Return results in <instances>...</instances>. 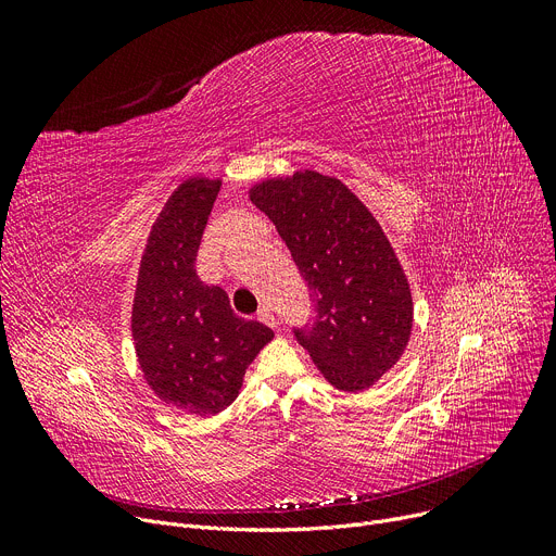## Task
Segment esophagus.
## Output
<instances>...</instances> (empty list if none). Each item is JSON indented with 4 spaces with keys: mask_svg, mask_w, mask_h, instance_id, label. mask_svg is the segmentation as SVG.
Returning <instances> with one entry per match:
<instances>
[{
    "mask_svg": "<svg viewBox=\"0 0 556 556\" xmlns=\"http://www.w3.org/2000/svg\"><path fill=\"white\" fill-rule=\"evenodd\" d=\"M256 317L261 319V323L263 325H268V327H273V329H277V317H275V313L268 308V306H263L258 313H256Z\"/></svg>",
    "mask_w": 556,
    "mask_h": 556,
    "instance_id": "1",
    "label": "esophagus"
}]
</instances>
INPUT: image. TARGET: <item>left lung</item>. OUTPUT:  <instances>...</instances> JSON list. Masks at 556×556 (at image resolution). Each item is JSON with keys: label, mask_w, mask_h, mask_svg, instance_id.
<instances>
[{"label": "left lung", "mask_w": 556, "mask_h": 556, "mask_svg": "<svg viewBox=\"0 0 556 556\" xmlns=\"http://www.w3.org/2000/svg\"><path fill=\"white\" fill-rule=\"evenodd\" d=\"M248 193L277 227L315 302L313 325L295 338L333 388H371L403 356L415 315L386 231L356 193L317 170L263 180Z\"/></svg>", "instance_id": "1"}]
</instances>
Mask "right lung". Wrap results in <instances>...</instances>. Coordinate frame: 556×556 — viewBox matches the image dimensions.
I'll return each instance as SVG.
<instances>
[{
    "mask_svg": "<svg viewBox=\"0 0 556 556\" xmlns=\"http://www.w3.org/2000/svg\"><path fill=\"white\" fill-rule=\"evenodd\" d=\"M220 180L189 178L175 189L146 241L132 300L141 374L166 405L214 417L239 396L248 365L275 333L239 317L220 286L202 283L195 256Z\"/></svg>",
    "mask_w": 556,
    "mask_h": 556,
    "instance_id": "1",
    "label": "right lung"
}]
</instances>
